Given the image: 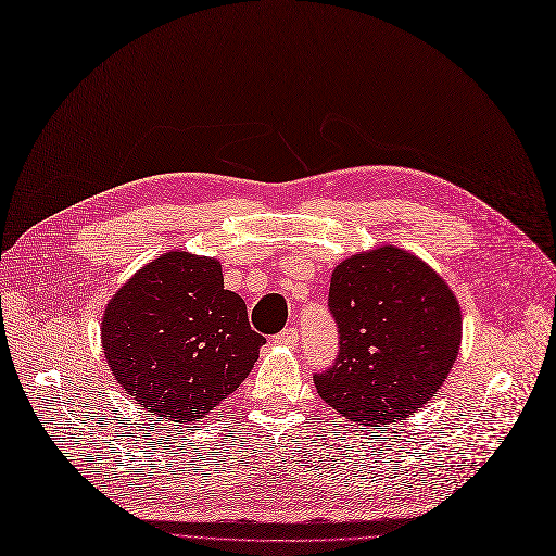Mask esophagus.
Masks as SVG:
<instances>
[{
    "label": "esophagus",
    "instance_id": "34e87169",
    "mask_svg": "<svg viewBox=\"0 0 556 556\" xmlns=\"http://www.w3.org/2000/svg\"><path fill=\"white\" fill-rule=\"evenodd\" d=\"M298 330L295 327H286L283 332H279L277 337H275V343L277 345H283V348H295L298 345Z\"/></svg>",
    "mask_w": 556,
    "mask_h": 556
}]
</instances>
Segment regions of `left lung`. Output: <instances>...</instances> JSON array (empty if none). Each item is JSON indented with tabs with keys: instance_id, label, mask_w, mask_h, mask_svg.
<instances>
[{
	"instance_id": "obj_1",
	"label": "left lung",
	"mask_w": 556,
	"mask_h": 556,
	"mask_svg": "<svg viewBox=\"0 0 556 556\" xmlns=\"http://www.w3.org/2000/svg\"><path fill=\"white\" fill-rule=\"evenodd\" d=\"M330 312L339 357L314 384L359 426L417 413L454 368L463 339L458 298L413 252L380 244L341 261L330 279Z\"/></svg>"
}]
</instances>
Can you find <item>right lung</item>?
<instances>
[{
    "mask_svg": "<svg viewBox=\"0 0 556 556\" xmlns=\"http://www.w3.org/2000/svg\"><path fill=\"white\" fill-rule=\"evenodd\" d=\"M100 343L123 392L185 426L236 392L265 339L252 330L242 298L224 289L217 258L174 250L112 295Z\"/></svg>",
    "mask_w": 556,
    "mask_h": 556,
    "instance_id": "right-lung-1",
    "label": "right lung"
}]
</instances>
